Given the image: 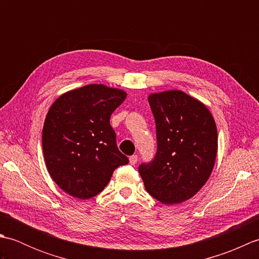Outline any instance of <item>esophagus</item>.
Returning <instances> with one entry per match:
<instances>
[{
  "label": "esophagus",
  "mask_w": 259,
  "mask_h": 259,
  "mask_svg": "<svg viewBox=\"0 0 259 259\" xmlns=\"http://www.w3.org/2000/svg\"><path fill=\"white\" fill-rule=\"evenodd\" d=\"M129 161H130L131 164H136L137 161H138V156H137V155L131 156V157L129 158Z\"/></svg>",
  "instance_id": "esophagus-1"
}]
</instances>
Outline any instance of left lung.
<instances>
[{
	"instance_id": "obj_1",
	"label": "left lung",
	"mask_w": 259,
	"mask_h": 259,
	"mask_svg": "<svg viewBox=\"0 0 259 259\" xmlns=\"http://www.w3.org/2000/svg\"><path fill=\"white\" fill-rule=\"evenodd\" d=\"M156 122L157 152L141 163L146 190L162 203H180L206 184L216 160V123L205 104L179 90L148 98Z\"/></svg>"
}]
</instances>
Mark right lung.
Wrapping results in <instances>:
<instances>
[{
    "label": "right lung",
    "mask_w": 259,
    "mask_h": 259,
    "mask_svg": "<svg viewBox=\"0 0 259 259\" xmlns=\"http://www.w3.org/2000/svg\"><path fill=\"white\" fill-rule=\"evenodd\" d=\"M126 93L103 84L71 90L53 102L42 130V148L60 188L79 199L101 192L119 166L129 159L118 149L110 124Z\"/></svg>",
    "instance_id": "right-lung-1"
}]
</instances>
